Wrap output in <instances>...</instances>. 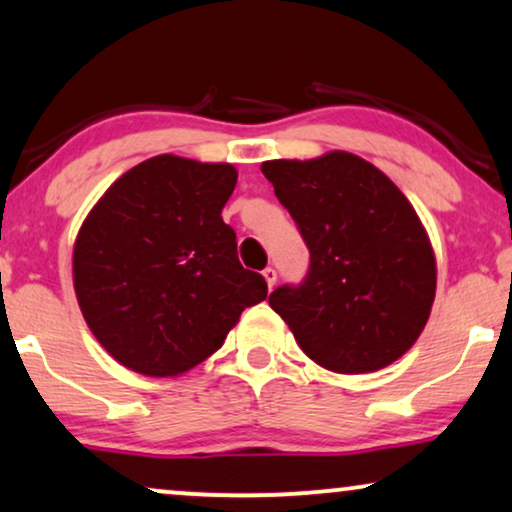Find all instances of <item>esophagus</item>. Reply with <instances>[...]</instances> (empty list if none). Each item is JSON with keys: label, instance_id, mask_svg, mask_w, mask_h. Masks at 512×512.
<instances>
[{"label": "esophagus", "instance_id": "1", "mask_svg": "<svg viewBox=\"0 0 512 512\" xmlns=\"http://www.w3.org/2000/svg\"><path fill=\"white\" fill-rule=\"evenodd\" d=\"M263 279H265V284H268V288H272L274 284H277V270L265 268L263 270Z\"/></svg>", "mask_w": 512, "mask_h": 512}]
</instances>
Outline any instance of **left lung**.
I'll list each match as a JSON object with an SVG mask.
<instances>
[{
    "label": "left lung",
    "instance_id": "1",
    "mask_svg": "<svg viewBox=\"0 0 512 512\" xmlns=\"http://www.w3.org/2000/svg\"><path fill=\"white\" fill-rule=\"evenodd\" d=\"M311 261L270 307L316 365L337 374L388 367L425 328L436 295L429 235L397 184L351 152L263 161Z\"/></svg>",
    "mask_w": 512,
    "mask_h": 512
}]
</instances>
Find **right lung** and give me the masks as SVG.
<instances>
[{
  "instance_id": "obj_1",
  "label": "right lung",
  "mask_w": 512,
  "mask_h": 512,
  "mask_svg": "<svg viewBox=\"0 0 512 512\" xmlns=\"http://www.w3.org/2000/svg\"><path fill=\"white\" fill-rule=\"evenodd\" d=\"M238 170L159 154L110 184L73 244L85 323L143 376H180L221 348L268 284L238 261L221 210Z\"/></svg>"
}]
</instances>
